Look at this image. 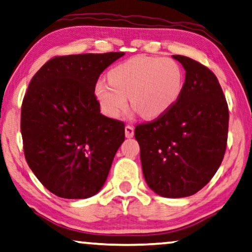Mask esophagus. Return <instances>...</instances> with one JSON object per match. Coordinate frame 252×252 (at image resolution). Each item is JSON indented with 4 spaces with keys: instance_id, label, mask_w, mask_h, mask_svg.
<instances>
[{
    "instance_id": "obj_1",
    "label": "esophagus",
    "mask_w": 252,
    "mask_h": 252,
    "mask_svg": "<svg viewBox=\"0 0 252 252\" xmlns=\"http://www.w3.org/2000/svg\"><path fill=\"white\" fill-rule=\"evenodd\" d=\"M133 133H135V128L128 124V126H126V138H131V137H133Z\"/></svg>"
}]
</instances>
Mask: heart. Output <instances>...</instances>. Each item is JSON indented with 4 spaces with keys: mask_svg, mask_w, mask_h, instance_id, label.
Segmentation results:
<instances>
[{
    "mask_svg": "<svg viewBox=\"0 0 252 252\" xmlns=\"http://www.w3.org/2000/svg\"><path fill=\"white\" fill-rule=\"evenodd\" d=\"M183 85V70L175 60L137 56L110 70L109 82L99 80L95 95L110 117L121 115L129 96L137 113L145 119H156L175 105Z\"/></svg>",
    "mask_w": 252,
    "mask_h": 252,
    "instance_id": "1",
    "label": "heart"
}]
</instances>
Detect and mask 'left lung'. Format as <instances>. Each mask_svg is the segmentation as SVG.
<instances>
[{"label":"left lung","mask_w":252,"mask_h":252,"mask_svg":"<svg viewBox=\"0 0 252 252\" xmlns=\"http://www.w3.org/2000/svg\"><path fill=\"white\" fill-rule=\"evenodd\" d=\"M186 70L183 91L168 112L135 129L145 181L168 198L188 197L206 186L222 162L228 105L219 80L202 63L173 55Z\"/></svg>","instance_id":"1"}]
</instances>
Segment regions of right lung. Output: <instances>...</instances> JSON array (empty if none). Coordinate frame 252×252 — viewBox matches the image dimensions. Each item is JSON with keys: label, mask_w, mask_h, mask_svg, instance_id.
<instances>
[{"label": "right lung", "mask_w": 252, "mask_h": 252, "mask_svg": "<svg viewBox=\"0 0 252 252\" xmlns=\"http://www.w3.org/2000/svg\"><path fill=\"white\" fill-rule=\"evenodd\" d=\"M123 52L55 56L29 84L21 130L28 165L42 186L66 199L95 194L105 184L124 123L100 113L95 84Z\"/></svg>", "instance_id": "obj_1"}]
</instances>
